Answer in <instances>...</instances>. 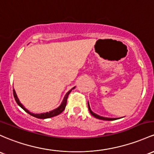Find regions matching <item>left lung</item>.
<instances>
[{"instance_id": "obj_1", "label": "left lung", "mask_w": 154, "mask_h": 154, "mask_svg": "<svg viewBox=\"0 0 154 154\" xmlns=\"http://www.w3.org/2000/svg\"><path fill=\"white\" fill-rule=\"evenodd\" d=\"M88 109L89 111H90L91 114L93 116H94V117L98 118V119H100V120H104V121H114V120H116V119H119V118H106V117H103V116H99V115L96 114V113H94L93 112L92 110H91V107H90V104H89V102H88Z\"/></svg>"}]
</instances>
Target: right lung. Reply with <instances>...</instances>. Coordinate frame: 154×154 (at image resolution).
Instances as JSON below:
<instances>
[{"label": "right lung", "instance_id": "add662e5", "mask_svg": "<svg viewBox=\"0 0 154 154\" xmlns=\"http://www.w3.org/2000/svg\"><path fill=\"white\" fill-rule=\"evenodd\" d=\"M75 88V87L72 88L71 90H69L68 92L66 94V95L64 96L63 97V101H62L61 104H60V106H59L58 107L55 108V109H52V110L50 111V112H44V113H39V114H35V113H33V112H30L29 110H28V109L25 108L24 106L23 105V104H21V102H20L19 99H18L17 96V94L16 92H15L14 89H13V94H14V99L15 101H16V102L17 103L18 105L20 106V107L23 108V109L27 113H28V114H30V116H33V117L35 118H40V119H45V118H52V117H54V116H58V115L60 114L64 110V109H65L66 107V102H67V98H68V96L69 94V93L71 92L73 89Z\"/></svg>", "mask_w": 154, "mask_h": 154}]
</instances>
